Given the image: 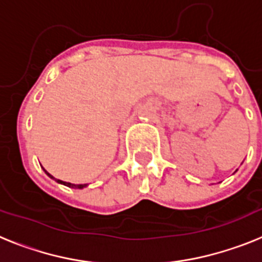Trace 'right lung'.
Here are the masks:
<instances>
[{
  "instance_id": "right-lung-1",
  "label": "right lung",
  "mask_w": 262,
  "mask_h": 262,
  "mask_svg": "<svg viewBox=\"0 0 262 262\" xmlns=\"http://www.w3.org/2000/svg\"><path fill=\"white\" fill-rule=\"evenodd\" d=\"M45 172H46V170H45ZM46 173H47V174H48V176H50V177H51V178H53V177H52V176H51V174H50V173H48V172H46ZM53 180H55V178H53ZM56 181H57V182H59V184H62V185H66V186H68V187H76V189H82V187H85V186H86V184H84V185H73V184H71V182H66V181H60V180H56Z\"/></svg>"
}]
</instances>
